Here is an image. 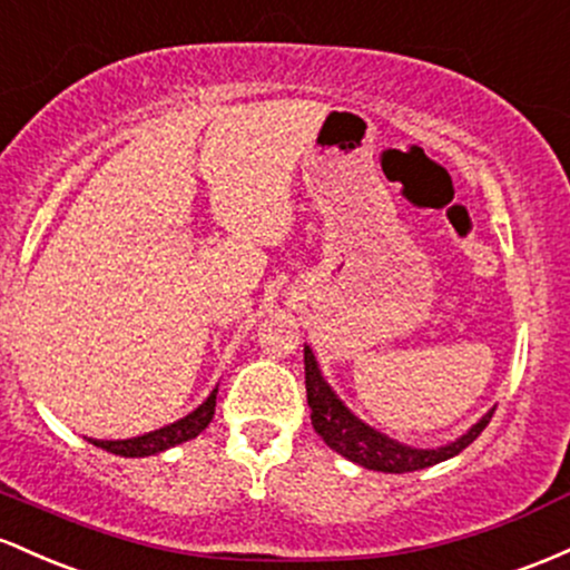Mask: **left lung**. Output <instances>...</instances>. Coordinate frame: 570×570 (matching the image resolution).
Masks as SVG:
<instances>
[{"mask_svg": "<svg viewBox=\"0 0 570 570\" xmlns=\"http://www.w3.org/2000/svg\"><path fill=\"white\" fill-rule=\"evenodd\" d=\"M304 374H306V404L312 409V425L317 436L338 452L342 458L353 460L371 471H385V474H406V471H420L428 465H436L441 460L455 458L465 446L484 431L492 417V409L469 428V433L450 441V444L436 446V450H417V446L401 444V441L374 431V428L357 420L342 399L331 390L328 382L320 374V366L309 347H304Z\"/></svg>", "mask_w": 570, "mask_h": 570, "instance_id": "8db88e82", "label": "left lung"}]
</instances>
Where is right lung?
Wrapping results in <instances>:
<instances>
[{
	"label": "right lung",
	"instance_id": "obj_1",
	"mask_svg": "<svg viewBox=\"0 0 570 570\" xmlns=\"http://www.w3.org/2000/svg\"><path fill=\"white\" fill-rule=\"evenodd\" d=\"M215 399H217V387L209 393V399L204 401L202 406H196L194 412L185 414L183 420L177 423L158 428V431L145 433V436H134V439H118V441H96L88 439L94 446H101V450L112 452V455L120 458H147V455H158V452L169 450V446L183 444V441L196 439L199 433L213 423L215 414Z\"/></svg>",
	"mask_w": 570,
	"mask_h": 570
}]
</instances>
